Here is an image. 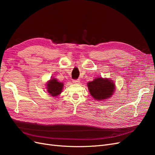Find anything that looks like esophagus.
Instances as JSON below:
<instances>
[{
	"instance_id": "obj_1",
	"label": "esophagus",
	"mask_w": 155,
	"mask_h": 155,
	"mask_svg": "<svg viewBox=\"0 0 155 155\" xmlns=\"http://www.w3.org/2000/svg\"><path fill=\"white\" fill-rule=\"evenodd\" d=\"M72 82L74 84H79V83H80V81H79V79H74Z\"/></svg>"
}]
</instances>
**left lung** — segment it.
Returning a JSON list of instances; mask_svg holds the SVG:
<instances>
[{
	"instance_id": "1",
	"label": "left lung",
	"mask_w": 155,
	"mask_h": 155,
	"mask_svg": "<svg viewBox=\"0 0 155 155\" xmlns=\"http://www.w3.org/2000/svg\"><path fill=\"white\" fill-rule=\"evenodd\" d=\"M115 84L108 79L98 78L88 82L87 86L92 96L97 100H104L109 98L113 94Z\"/></svg>"
}]
</instances>
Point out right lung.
<instances>
[{"instance_id":"add662e5","label":"right lung","mask_w":155,"mask_h":155,"mask_svg":"<svg viewBox=\"0 0 155 155\" xmlns=\"http://www.w3.org/2000/svg\"><path fill=\"white\" fill-rule=\"evenodd\" d=\"M47 91L50 96H56L61 93L63 83L59 82L56 79H51L47 83Z\"/></svg>"}]
</instances>
